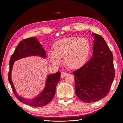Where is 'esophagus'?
Returning <instances> with one entry per match:
<instances>
[{
    "mask_svg": "<svg viewBox=\"0 0 123 123\" xmlns=\"http://www.w3.org/2000/svg\"><path fill=\"white\" fill-rule=\"evenodd\" d=\"M67 75V74L66 72H62L61 74V78H64L66 75Z\"/></svg>",
    "mask_w": 123,
    "mask_h": 123,
    "instance_id": "obj_1",
    "label": "esophagus"
}]
</instances>
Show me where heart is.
<instances>
[{
    "instance_id": "obj_1",
    "label": "heart",
    "mask_w": 123,
    "mask_h": 123,
    "mask_svg": "<svg viewBox=\"0 0 123 123\" xmlns=\"http://www.w3.org/2000/svg\"><path fill=\"white\" fill-rule=\"evenodd\" d=\"M53 52H49V59L54 64H59L64 57V63L69 68L77 69L87 62L91 51V44L87 38L79 37L66 38L56 42Z\"/></svg>"
}]
</instances>
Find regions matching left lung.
Listing matches in <instances>:
<instances>
[{
	"label": "left lung",
	"instance_id": "1",
	"mask_svg": "<svg viewBox=\"0 0 123 123\" xmlns=\"http://www.w3.org/2000/svg\"><path fill=\"white\" fill-rule=\"evenodd\" d=\"M91 35L95 37L92 56L84 66L72 72L75 94L81 100L88 103L106 97L115 77L113 55L110 49L101 36L95 33Z\"/></svg>",
	"mask_w": 123,
	"mask_h": 123
}]
</instances>
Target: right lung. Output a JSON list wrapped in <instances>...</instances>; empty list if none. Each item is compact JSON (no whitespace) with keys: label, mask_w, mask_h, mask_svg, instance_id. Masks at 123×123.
<instances>
[{"label":"right lung","mask_w":123,"mask_h":123,"mask_svg":"<svg viewBox=\"0 0 123 123\" xmlns=\"http://www.w3.org/2000/svg\"><path fill=\"white\" fill-rule=\"evenodd\" d=\"M40 56L46 57V52L35 37L28 38L20 41L18 44L9 61V71L8 74V81L14 95L18 100L26 105L35 107L46 105L53 99L55 93L56 86L60 80L61 73L57 72L48 75L45 86L42 92L33 99H27L19 96L16 91L12 80L11 74L14 62L17 60L29 56Z\"/></svg>","instance_id":"right-lung-1"}]
</instances>
